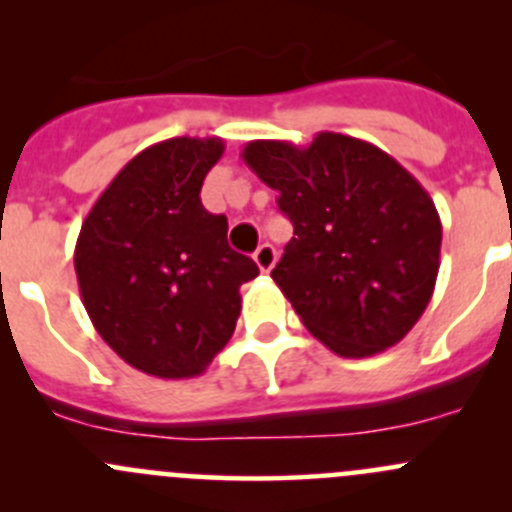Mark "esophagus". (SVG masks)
<instances>
[{"mask_svg": "<svg viewBox=\"0 0 512 512\" xmlns=\"http://www.w3.org/2000/svg\"><path fill=\"white\" fill-rule=\"evenodd\" d=\"M252 260L257 262L260 272H270L272 267H275V262H277L275 247H272L270 242H265V245L257 247V252H255V255H252Z\"/></svg>", "mask_w": 512, "mask_h": 512, "instance_id": "esophagus-1", "label": "esophagus"}]
</instances>
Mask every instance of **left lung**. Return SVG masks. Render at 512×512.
Segmentation results:
<instances>
[{"mask_svg": "<svg viewBox=\"0 0 512 512\" xmlns=\"http://www.w3.org/2000/svg\"><path fill=\"white\" fill-rule=\"evenodd\" d=\"M242 160L280 193L294 237L272 270L304 327L334 354L364 359L421 319L441 265L431 195L389 153L322 131L309 146L250 141Z\"/></svg>", "mask_w": 512, "mask_h": 512, "instance_id": "obj_1", "label": "left lung"}]
</instances>
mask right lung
<instances>
[{
  "label": "right lung",
  "instance_id": "obj_1",
  "mask_svg": "<svg viewBox=\"0 0 512 512\" xmlns=\"http://www.w3.org/2000/svg\"><path fill=\"white\" fill-rule=\"evenodd\" d=\"M223 138H168L128 160L86 215L74 250L81 299L133 369L190 379L223 352L240 287L260 275L227 245V218L200 203Z\"/></svg>",
  "mask_w": 512,
  "mask_h": 512
}]
</instances>
